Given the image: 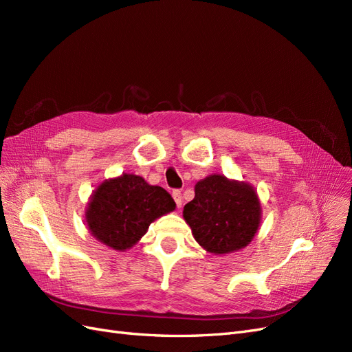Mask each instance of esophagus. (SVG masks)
I'll return each instance as SVG.
<instances>
[{
    "label": "esophagus",
    "instance_id": "esophagus-1",
    "mask_svg": "<svg viewBox=\"0 0 352 352\" xmlns=\"http://www.w3.org/2000/svg\"><path fill=\"white\" fill-rule=\"evenodd\" d=\"M173 198H175V201H176V206L180 208L182 207V202H184V198H182V194H180V190H173Z\"/></svg>",
    "mask_w": 352,
    "mask_h": 352
}]
</instances>
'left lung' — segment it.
I'll list each match as a JSON object with an SVG mask.
<instances>
[{
    "mask_svg": "<svg viewBox=\"0 0 352 352\" xmlns=\"http://www.w3.org/2000/svg\"><path fill=\"white\" fill-rule=\"evenodd\" d=\"M261 212L252 185L214 173L198 180L195 198L184 207V219L202 248L223 255L251 243L258 232Z\"/></svg>",
    "mask_w": 352,
    "mask_h": 352,
    "instance_id": "8db88e82",
    "label": "left lung"
}]
</instances>
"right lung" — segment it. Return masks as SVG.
<instances>
[{
	"instance_id": "1",
	"label": "right lung",
	"mask_w": 352,
	"mask_h": 352,
	"mask_svg": "<svg viewBox=\"0 0 352 352\" xmlns=\"http://www.w3.org/2000/svg\"><path fill=\"white\" fill-rule=\"evenodd\" d=\"M176 208L166 189L150 185L142 176L123 173L95 188L85 223L91 235L116 251H126L141 241L151 223Z\"/></svg>"
}]
</instances>
